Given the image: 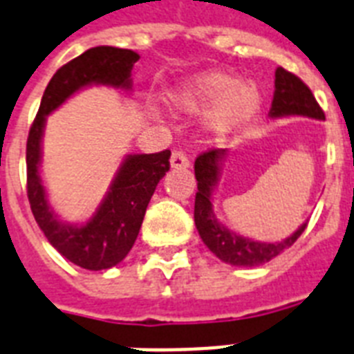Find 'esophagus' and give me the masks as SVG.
<instances>
[{
    "mask_svg": "<svg viewBox=\"0 0 354 354\" xmlns=\"http://www.w3.org/2000/svg\"><path fill=\"white\" fill-rule=\"evenodd\" d=\"M171 165L174 169H187L191 165V162H189V158H187L185 152L174 151L171 156Z\"/></svg>",
    "mask_w": 354,
    "mask_h": 354,
    "instance_id": "esophagus-1",
    "label": "esophagus"
}]
</instances>
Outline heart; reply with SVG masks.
<instances>
[{
    "label": "heart",
    "instance_id": "heart-1",
    "mask_svg": "<svg viewBox=\"0 0 354 354\" xmlns=\"http://www.w3.org/2000/svg\"><path fill=\"white\" fill-rule=\"evenodd\" d=\"M172 103L183 112L212 109L209 123L218 134H227L243 123L260 103V94L251 83L223 73H209L185 82L172 94Z\"/></svg>",
    "mask_w": 354,
    "mask_h": 354
}]
</instances>
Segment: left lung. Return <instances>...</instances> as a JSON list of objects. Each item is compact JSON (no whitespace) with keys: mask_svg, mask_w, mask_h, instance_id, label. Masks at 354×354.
I'll list each match as a JSON object with an SVG mask.
<instances>
[{"mask_svg":"<svg viewBox=\"0 0 354 354\" xmlns=\"http://www.w3.org/2000/svg\"><path fill=\"white\" fill-rule=\"evenodd\" d=\"M271 116H309L326 120V114L313 96L311 88L307 87L297 74L289 73L283 67H278L274 73V97H272ZM223 154H225L223 149H209L202 152L194 162V174L198 180L194 223L203 243L222 261L238 267L261 266L297 242L301 232L306 231L307 223H304L295 234L280 243L252 242L249 238L238 236L220 225L212 214L211 192L212 187L218 182V169H220L218 165Z\"/></svg>","mask_w":354,"mask_h":354,"instance_id":"left-lung-1","label":"left lung"}]
</instances>
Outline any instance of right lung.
Wrapping results in <instances>:
<instances>
[{"label": "right lung", "mask_w": 354, "mask_h": 354, "mask_svg": "<svg viewBox=\"0 0 354 354\" xmlns=\"http://www.w3.org/2000/svg\"><path fill=\"white\" fill-rule=\"evenodd\" d=\"M138 59L140 56L129 48L94 47L65 63L48 82L28 131L27 196L34 218L62 257L88 271L109 269L127 257L136 242L151 196L171 169V151L129 156L96 214L85 225L74 227L57 222L45 198L37 171L43 125L47 114L91 83L131 87V71Z\"/></svg>", "instance_id": "add662e5"}]
</instances>
